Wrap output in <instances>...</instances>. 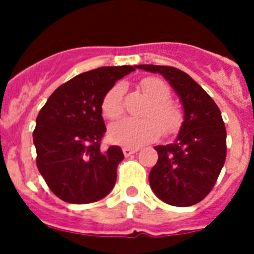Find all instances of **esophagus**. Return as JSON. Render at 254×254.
<instances>
[{
    "mask_svg": "<svg viewBox=\"0 0 254 254\" xmlns=\"http://www.w3.org/2000/svg\"><path fill=\"white\" fill-rule=\"evenodd\" d=\"M138 151V147H129V146H125L123 147V154L125 156H129V155L134 154V152Z\"/></svg>",
    "mask_w": 254,
    "mask_h": 254,
    "instance_id": "esophagus-1",
    "label": "esophagus"
}]
</instances>
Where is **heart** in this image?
Segmentation results:
<instances>
[{
	"label": "heart",
	"mask_w": 254,
	"mask_h": 254,
	"mask_svg": "<svg viewBox=\"0 0 254 254\" xmlns=\"http://www.w3.org/2000/svg\"><path fill=\"white\" fill-rule=\"evenodd\" d=\"M141 90L151 102L143 112V120H125L112 126V140L127 146H140L160 137L173 134L181 128L183 114L178 105L170 100V87L159 77H145L140 81ZM125 85L116 84L103 98L102 111L108 120L117 121L125 113Z\"/></svg>",
	"instance_id": "heart-1"
}]
</instances>
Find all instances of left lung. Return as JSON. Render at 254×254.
<instances>
[{
  "label": "left lung",
  "instance_id": "1",
  "mask_svg": "<svg viewBox=\"0 0 254 254\" xmlns=\"http://www.w3.org/2000/svg\"><path fill=\"white\" fill-rule=\"evenodd\" d=\"M161 73L185 108V122L169 145L155 146L158 161L150 187L163 202L178 207L201 202L214 188L226 158V129L216 103L193 78L172 66L138 64Z\"/></svg>",
  "mask_w": 254,
  "mask_h": 254
}]
</instances>
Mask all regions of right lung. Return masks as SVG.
Here are the masks:
<instances>
[{
    "mask_svg": "<svg viewBox=\"0 0 254 254\" xmlns=\"http://www.w3.org/2000/svg\"><path fill=\"white\" fill-rule=\"evenodd\" d=\"M133 69L100 67L80 73L57 87L40 109L33 132L37 167L64 202H95L113 190L125 155L120 146H100L107 132L102 102L117 80Z\"/></svg>",
    "mask_w": 254,
    "mask_h": 254,
    "instance_id": "add662e5",
    "label": "right lung"
}]
</instances>
